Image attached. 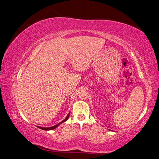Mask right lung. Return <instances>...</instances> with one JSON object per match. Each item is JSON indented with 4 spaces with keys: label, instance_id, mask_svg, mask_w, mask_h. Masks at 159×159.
Masks as SVG:
<instances>
[{
    "label": "right lung",
    "instance_id": "right-lung-1",
    "mask_svg": "<svg viewBox=\"0 0 159 159\" xmlns=\"http://www.w3.org/2000/svg\"><path fill=\"white\" fill-rule=\"evenodd\" d=\"M69 115H70V113H69V115H68L67 116H66V117L65 118V119L63 120L62 122H59V123H58L57 125H54V126H51V127H48V128H47V127H41V126H38V127L39 128V129H42V130H53V129H56L57 126L59 125L60 124H61V123H62V122H65L66 120H67V119H68V118L69 117Z\"/></svg>",
    "mask_w": 159,
    "mask_h": 159
}]
</instances>
